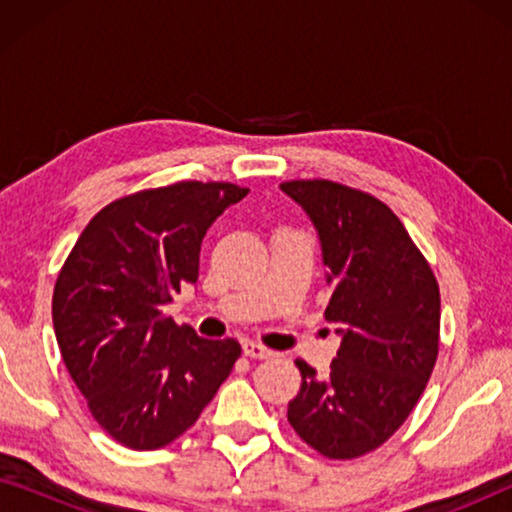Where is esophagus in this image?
<instances>
[{"label": "esophagus", "instance_id": "esophagus-1", "mask_svg": "<svg viewBox=\"0 0 512 512\" xmlns=\"http://www.w3.org/2000/svg\"><path fill=\"white\" fill-rule=\"evenodd\" d=\"M242 352L247 354V356H251V359H270L272 354V349H268V347H263L261 342H254V340H244L242 342Z\"/></svg>", "mask_w": 512, "mask_h": 512}]
</instances>
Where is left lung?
Here are the masks:
<instances>
[{
	"instance_id": "1",
	"label": "left lung",
	"mask_w": 512,
	"mask_h": 512,
	"mask_svg": "<svg viewBox=\"0 0 512 512\" xmlns=\"http://www.w3.org/2000/svg\"><path fill=\"white\" fill-rule=\"evenodd\" d=\"M319 233L324 317L340 335L331 373L305 361L289 424L328 459H356L394 436L438 359L440 291L401 219L370 193L328 179L284 181Z\"/></svg>"
}]
</instances>
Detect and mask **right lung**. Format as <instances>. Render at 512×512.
<instances>
[{"label": "right lung", "instance_id": "1", "mask_svg": "<svg viewBox=\"0 0 512 512\" xmlns=\"http://www.w3.org/2000/svg\"><path fill=\"white\" fill-rule=\"evenodd\" d=\"M249 188L179 181L100 209L62 265L53 328L90 415L130 450H158L198 422L240 359L163 307L198 282L207 228Z\"/></svg>", "mask_w": 512, "mask_h": 512}]
</instances>
